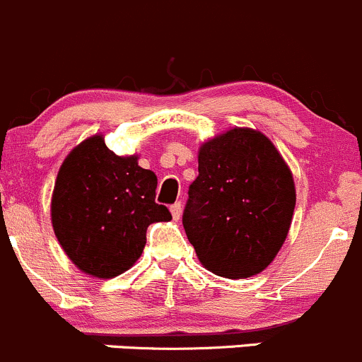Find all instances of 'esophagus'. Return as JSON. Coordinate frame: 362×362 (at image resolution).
I'll list each match as a JSON object with an SVG mask.
<instances>
[{
  "instance_id": "esophagus-1",
  "label": "esophagus",
  "mask_w": 362,
  "mask_h": 362,
  "mask_svg": "<svg viewBox=\"0 0 362 362\" xmlns=\"http://www.w3.org/2000/svg\"><path fill=\"white\" fill-rule=\"evenodd\" d=\"M170 214H173V218L176 219V221H180L181 219V202H176L174 206H170Z\"/></svg>"
}]
</instances>
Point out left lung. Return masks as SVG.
Masks as SVG:
<instances>
[{
  "instance_id": "1",
  "label": "left lung",
  "mask_w": 362,
  "mask_h": 362,
  "mask_svg": "<svg viewBox=\"0 0 362 362\" xmlns=\"http://www.w3.org/2000/svg\"><path fill=\"white\" fill-rule=\"evenodd\" d=\"M296 189L282 155L255 129H230L199 150L182 226L212 274L245 279L277 256L291 226Z\"/></svg>"
}]
</instances>
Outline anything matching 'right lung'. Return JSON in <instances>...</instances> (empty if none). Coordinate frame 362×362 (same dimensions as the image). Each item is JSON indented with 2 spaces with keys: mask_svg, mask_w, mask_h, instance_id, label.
<instances>
[{
  "mask_svg": "<svg viewBox=\"0 0 362 362\" xmlns=\"http://www.w3.org/2000/svg\"><path fill=\"white\" fill-rule=\"evenodd\" d=\"M156 176L137 155L118 156L92 136L66 156L52 193V226L68 258L87 275L111 279L143 255L151 223L170 221L155 202Z\"/></svg>",
  "mask_w": 362,
  "mask_h": 362,
  "instance_id": "add662e5",
  "label": "right lung"
}]
</instances>
